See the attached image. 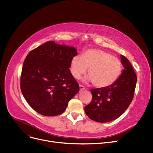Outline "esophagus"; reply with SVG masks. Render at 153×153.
I'll use <instances>...</instances> for the list:
<instances>
[{
    "label": "esophagus",
    "instance_id": "1",
    "mask_svg": "<svg viewBox=\"0 0 153 153\" xmlns=\"http://www.w3.org/2000/svg\"><path fill=\"white\" fill-rule=\"evenodd\" d=\"M79 88H80V90H83L85 89V87L82 85H79Z\"/></svg>",
    "mask_w": 153,
    "mask_h": 153
}]
</instances>
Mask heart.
<instances>
[{"mask_svg": "<svg viewBox=\"0 0 153 153\" xmlns=\"http://www.w3.org/2000/svg\"><path fill=\"white\" fill-rule=\"evenodd\" d=\"M88 68L87 80L101 88L113 85L122 73L120 59L100 49H88L82 56L76 55L71 61L70 71L76 79L84 74Z\"/></svg>", "mask_w": 153, "mask_h": 153, "instance_id": "heart-1", "label": "heart"}]
</instances>
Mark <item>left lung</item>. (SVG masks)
Segmentation results:
<instances>
[{"instance_id":"left-lung-1","label":"left lung","mask_w":153,"mask_h":153,"mask_svg":"<svg viewBox=\"0 0 153 153\" xmlns=\"http://www.w3.org/2000/svg\"><path fill=\"white\" fill-rule=\"evenodd\" d=\"M120 59L124 69L116 82L108 87L91 89L92 100L84 109L90 119L98 123L118 118L134 98L137 77L128 59L123 55Z\"/></svg>"}]
</instances>
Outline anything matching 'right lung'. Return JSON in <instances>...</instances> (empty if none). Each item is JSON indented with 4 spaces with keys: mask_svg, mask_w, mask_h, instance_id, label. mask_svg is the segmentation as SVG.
Segmentation results:
<instances>
[{
    "mask_svg": "<svg viewBox=\"0 0 153 153\" xmlns=\"http://www.w3.org/2000/svg\"><path fill=\"white\" fill-rule=\"evenodd\" d=\"M77 55L73 47L48 41L26 57L20 88L27 103L38 113L61 114L79 91V84L69 70L71 61Z\"/></svg>",
    "mask_w": 153,
    "mask_h": 153,
    "instance_id": "add662e5",
    "label": "right lung"
}]
</instances>
